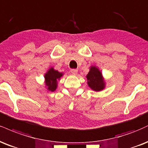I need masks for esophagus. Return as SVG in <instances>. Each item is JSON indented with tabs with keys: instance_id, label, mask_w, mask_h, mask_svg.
<instances>
[{
	"instance_id": "34e87169",
	"label": "esophagus",
	"mask_w": 148,
	"mask_h": 148,
	"mask_svg": "<svg viewBox=\"0 0 148 148\" xmlns=\"http://www.w3.org/2000/svg\"><path fill=\"white\" fill-rule=\"evenodd\" d=\"M71 72H72L73 75H76V74H77L78 70L76 69H71Z\"/></svg>"
}]
</instances>
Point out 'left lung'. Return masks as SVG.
Wrapping results in <instances>:
<instances>
[{
	"mask_svg": "<svg viewBox=\"0 0 148 148\" xmlns=\"http://www.w3.org/2000/svg\"><path fill=\"white\" fill-rule=\"evenodd\" d=\"M88 85L92 90L95 92L102 91L106 88V81L103 74L98 67L91 66L90 72L86 75Z\"/></svg>",
	"mask_w": 148,
	"mask_h": 148,
	"instance_id": "8db88e82",
	"label": "left lung"
}]
</instances>
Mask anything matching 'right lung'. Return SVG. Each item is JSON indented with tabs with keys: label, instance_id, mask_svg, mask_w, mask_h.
Wrapping results in <instances>:
<instances>
[{
	"label": "right lung",
	"instance_id": "obj_1",
	"mask_svg": "<svg viewBox=\"0 0 148 148\" xmlns=\"http://www.w3.org/2000/svg\"><path fill=\"white\" fill-rule=\"evenodd\" d=\"M63 76V73L55 70L54 67H51L45 74V84L49 92H54L58 87V81Z\"/></svg>",
	"mask_w": 148,
	"mask_h": 148
}]
</instances>
